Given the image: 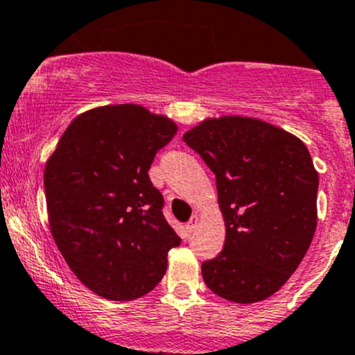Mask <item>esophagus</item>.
Here are the masks:
<instances>
[{"label":"esophagus","instance_id":"obj_1","mask_svg":"<svg viewBox=\"0 0 355 355\" xmlns=\"http://www.w3.org/2000/svg\"><path fill=\"white\" fill-rule=\"evenodd\" d=\"M196 225H198V215H191V218H189L188 224H186V229H188L189 232H193L196 229Z\"/></svg>","mask_w":355,"mask_h":355}]
</instances>
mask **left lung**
Listing matches in <instances>:
<instances>
[{
    "label": "left lung",
    "instance_id": "obj_1",
    "mask_svg": "<svg viewBox=\"0 0 355 355\" xmlns=\"http://www.w3.org/2000/svg\"><path fill=\"white\" fill-rule=\"evenodd\" d=\"M217 179L224 250L202 263L214 294L250 304L275 294L316 231L318 173L299 138L259 119L224 116L182 135Z\"/></svg>",
    "mask_w": 355,
    "mask_h": 355
}]
</instances>
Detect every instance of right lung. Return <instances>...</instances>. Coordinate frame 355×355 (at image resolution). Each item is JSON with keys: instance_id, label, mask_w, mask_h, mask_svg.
Here are the masks:
<instances>
[{"instance_id": "right-lung-1", "label": "right lung", "mask_w": 355, "mask_h": 355, "mask_svg": "<svg viewBox=\"0 0 355 355\" xmlns=\"http://www.w3.org/2000/svg\"><path fill=\"white\" fill-rule=\"evenodd\" d=\"M176 131L141 105H104L73 119L47 160L51 232L71 272L102 297L130 301L150 292L181 243L148 178Z\"/></svg>"}]
</instances>
